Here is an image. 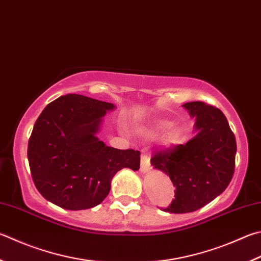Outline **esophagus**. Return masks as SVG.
I'll list each match as a JSON object with an SVG mask.
<instances>
[{"label": "esophagus", "instance_id": "obj_1", "mask_svg": "<svg viewBox=\"0 0 261 261\" xmlns=\"http://www.w3.org/2000/svg\"><path fill=\"white\" fill-rule=\"evenodd\" d=\"M149 167H150V161H149V158L147 156L146 154H143L141 155V162H140V171L143 173H146L148 172L149 170Z\"/></svg>", "mask_w": 261, "mask_h": 261}]
</instances>
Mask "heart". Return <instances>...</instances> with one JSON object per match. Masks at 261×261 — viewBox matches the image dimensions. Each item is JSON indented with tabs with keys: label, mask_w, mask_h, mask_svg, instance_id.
<instances>
[{
	"label": "heart",
	"mask_w": 261,
	"mask_h": 261,
	"mask_svg": "<svg viewBox=\"0 0 261 261\" xmlns=\"http://www.w3.org/2000/svg\"><path fill=\"white\" fill-rule=\"evenodd\" d=\"M172 123L168 120H163V118H159V120H154L150 123L143 126L138 127V134L144 137H151L159 132L165 131V141L168 144H172L177 140L179 132L174 126H171Z\"/></svg>",
	"instance_id": "obj_1"
}]
</instances>
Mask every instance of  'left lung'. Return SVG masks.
Here are the masks:
<instances>
[{"label": "left lung", "instance_id": "obj_1", "mask_svg": "<svg viewBox=\"0 0 261 261\" xmlns=\"http://www.w3.org/2000/svg\"><path fill=\"white\" fill-rule=\"evenodd\" d=\"M182 107L195 118V136L150 159L154 169L176 187L171 204L162 207L170 213L196 211L215 200L229 185L235 169V136L222 112L202 101Z\"/></svg>", "mask_w": 261, "mask_h": 261}]
</instances>
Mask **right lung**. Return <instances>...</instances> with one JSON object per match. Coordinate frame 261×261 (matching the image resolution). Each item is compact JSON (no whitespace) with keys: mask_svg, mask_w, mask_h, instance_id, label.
Segmentation results:
<instances>
[{"mask_svg":"<svg viewBox=\"0 0 261 261\" xmlns=\"http://www.w3.org/2000/svg\"><path fill=\"white\" fill-rule=\"evenodd\" d=\"M115 105L69 93L37 118L27 156L37 191L66 210H85L105 200L117 171L140 168V151L116 149L98 138L103 116Z\"/></svg>","mask_w":261,"mask_h":261,"instance_id":"add662e5","label":"right lung"}]
</instances>
